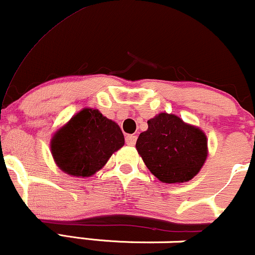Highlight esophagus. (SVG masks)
I'll use <instances>...</instances> for the list:
<instances>
[{
	"instance_id": "esophagus-1",
	"label": "esophagus",
	"mask_w": 255,
	"mask_h": 255,
	"mask_svg": "<svg viewBox=\"0 0 255 255\" xmlns=\"http://www.w3.org/2000/svg\"><path fill=\"white\" fill-rule=\"evenodd\" d=\"M136 142V135L134 134H129V135L126 136V144L128 146H134Z\"/></svg>"
}]
</instances>
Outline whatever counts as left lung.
Here are the masks:
<instances>
[{
	"label": "left lung",
	"instance_id": "obj_1",
	"mask_svg": "<svg viewBox=\"0 0 255 255\" xmlns=\"http://www.w3.org/2000/svg\"><path fill=\"white\" fill-rule=\"evenodd\" d=\"M136 140V151L160 182L183 183L197 176L209 147L203 129L174 114L160 113L147 121Z\"/></svg>",
	"mask_w": 255,
	"mask_h": 255
}]
</instances>
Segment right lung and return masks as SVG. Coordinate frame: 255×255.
<instances>
[{
	"label": "right lung",
	"instance_id": "1",
	"mask_svg": "<svg viewBox=\"0 0 255 255\" xmlns=\"http://www.w3.org/2000/svg\"><path fill=\"white\" fill-rule=\"evenodd\" d=\"M124 145L120 126L92 108L75 114L50 140L54 162L63 172L75 177L95 175Z\"/></svg>",
	"mask_w": 255,
	"mask_h": 255
}]
</instances>
